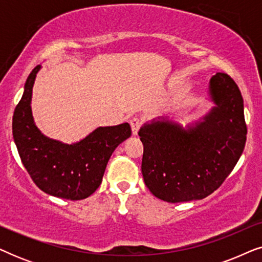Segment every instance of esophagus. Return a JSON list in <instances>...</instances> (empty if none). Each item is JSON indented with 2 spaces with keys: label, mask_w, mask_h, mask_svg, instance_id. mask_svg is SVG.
<instances>
[{
  "label": "esophagus",
  "mask_w": 262,
  "mask_h": 262,
  "mask_svg": "<svg viewBox=\"0 0 262 262\" xmlns=\"http://www.w3.org/2000/svg\"><path fill=\"white\" fill-rule=\"evenodd\" d=\"M142 124H143V121H142V119H139L138 117H134V118H132V119L130 120L132 134L137 135L138 131H139V128L142 127Z\"/></svg>",
  "instance_id": "34e87169"
}]
</instances>
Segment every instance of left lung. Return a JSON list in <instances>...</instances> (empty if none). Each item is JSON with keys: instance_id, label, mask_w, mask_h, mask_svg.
I'll return each mask as SVG.
<instances>
[{"instance_id": "8db88e82", "label": "left lung", "mask_w": 262, "mask_h": 262, "mask_svg": "<svg viewBox=\"0 0 262 262\" xmlns=\"http://www.w3.org/2000/svg\"><path fill=\"white\" fill-rule=\"evenodd\" d=\"M216 107L194 127L145 124L138 135L144 146L142 174L156 198L184 203L206 198L221 187L242 155L247 139L243 99L228 74L210 81Z\"/></svg>"}]
</instances>
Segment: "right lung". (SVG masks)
Instances as JSON below:
<instances>
[{
  "mask_svg": "<svg viewBox=\"0 0 262 262\" xmlns=\"http://www.w3.org/2000/svg\"><path fill=\"white\" fill-rule=\"evenodd\" d=\"M40 69L32 70L13 116V137L21 162L42 192L62 199L88 198L101 185L114 149L131 136L127 123L98 127L76 144L45 137L35 126L31 110L32 88Z\"/></svg>",
  "mask_w": 262,
  "mask_h": 262,
  "instance_id": "add662e5",
  "label": "right lung"
}]
</instances>
